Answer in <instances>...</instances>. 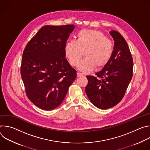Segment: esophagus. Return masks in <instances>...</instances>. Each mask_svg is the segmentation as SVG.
I'll return each mask as SVG.
<instances>
[{"label":"esophagus","instance_id":"obj_1","mask_svg":"<svg viewBox=\"0 0 150 150\" xmlns=\"http://www.w3.org/2000/svg\"><path fill=\"white\" fill-rule=\"evenodd\" d=\"M83 76V75L82 74H81V73H77V76L78 77H79V76Z\"/></svg>","mask_w":150,"mask_h":150}]
</instances>
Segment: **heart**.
<instances>
[{
	"mask_svg": "<svg viewBox=\"0 0 150 150\" xmlns=\"http://www.w3.org/2000/svg\"><path fill=\"white\" fill-rule=\"evenodd\" d=\"M113 50V41L103 33L96 30H80L76 41H69L65 46V56L72 67L79 65L84 52L85 58L79 65V70L83 73L90 72L95 67H104L111 59Z\"/></svg>",
	"mask_w": 150,
	"mask_h": 150,
	"instance_id": "heart-1",
	"label": "heart"
}]
</instances>
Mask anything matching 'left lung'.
<instances>
[{
  "mask_svg": "<svg viewBox=\"0 0 150 150\" xmlns=\"http://www.w3.org/2000/svg\"><path fill=\"white\" fill-rule=\"evenodd\" d=\"M110 34L115 41L111 59L96 76H86L85 93L100 109L111 108L122 100L133 75V58L127 42L117 31Z\"/></svg>",
  "mask_w": 150,
  "mask_h": 150,
  "instance_id": "obj_1",
  "label": "left lung"
}]
</instances>
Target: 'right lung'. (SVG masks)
<instances>
[{"label":"right lung","mask_w":150,"mask_h":150,"mask_svg":"<svg viewBox=\"0 0 150 150\" xmlns=\"http://www.w3.org/2000/svg\"><path fill=\"white\" fill-rule=\"evenodd\" d=\"M74 25H45L28 42L23 53L21 75L28 99L51 110L65 98L76 71L65 57V46Z\"/></svg>","instance_id":"obj_1"}]
</instances>
